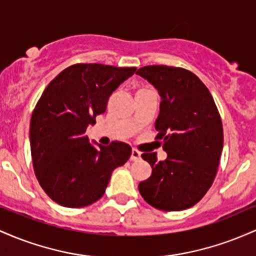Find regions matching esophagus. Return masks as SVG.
<instances>
[{
    "instance_id": "obj_1",
    "label": "esophagus",
    "mask_w": 256,
    "mask_h": 256,
    "mask_svg": "<svg viewBox=\"0 0 256 256\" xmlns=\"http://www.w3.org/2000/svg\"><path fill=\"white\" fill-rule=\"evenodd\" d=\"M130 160H140V152L138 150H132V154H130Z\"/></svg>"
}]
</instances>
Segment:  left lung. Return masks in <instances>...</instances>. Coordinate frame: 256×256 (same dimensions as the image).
Instances as JSON below:
<instances>
[{
    "mask_svg": "<svg viewBox=\"0 0 256 256\" xmlns=\"http://www.w3.org/2000/svg\"><path fill=\"white\" fill-rule=\"evenodd\" d=\"M160 96L154 127L166 158L142 154L152 174L139 184L148 204L164 212L191 208L206 194L216 174L224 148L222 123L213 96L191 71L166 65L136 71Z\"/></svg>",
    "mask_w": 256,
    "mask_h": 256,
    "instance_id": "obj_1",
    "label": "left lung"
}]
</instances>
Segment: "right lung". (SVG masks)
Listing matches in <instances>:
<instances>
[{
	"label": "right lung",
	"instance_id": "add662e5",
	"mask_svg": "<svg viewBox=\"0 0 256 256\" xmlns=\"http://www.w3.org/2000/svg\"><path fill=\"white\" fill-rule=\"evenodd\" d=\"M136 68L76 64L47 86L30 122V148L40 185L54 202L81 208L102 197L117 166L132 148L122 142L102 146L86 136L105 112L108 96Z\"/></svg>",
	"mask_w": 256,
	"mask_h": 256
}]
</instances>
